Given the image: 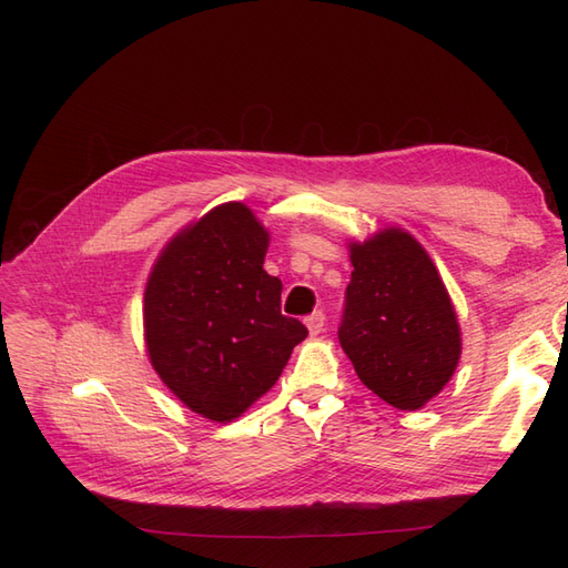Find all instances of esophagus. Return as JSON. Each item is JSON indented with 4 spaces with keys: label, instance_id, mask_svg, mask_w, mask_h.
Masks as SVG:
<instances>
[{
    "label": "esophagus",
    "instance_id": "34e87169",
    "mask_svg": "<svg viewBox=\"0 0 568 568\" xmlns=\"http://www.w3.org/2000/svg\"><path fill=\"white\" fill-rule=\"evenodd\" d=\"M305 324H307V332H311L313 336H317L322 329H324V313H313L305 317Z\"/></svg>",
    "mask_w": 568,
    "mask_h": 568
}]
</instances>
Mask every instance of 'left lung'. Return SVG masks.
Here are the masks:
<instances>
[{"label":"left lung","instance_id":"1","mask_svg":"<svg viewBox=\"0 0 568 568\" xmlns=\"http://www.w3.org/2000/svg\"><path fill=\"white\" fill-rule=\"evenodd\" d=\"M351 263L341 348L382 400L419 409L450 382L462 353L448 291L432 257L400 230L353 244Z\"/></svg>","mask_w":568,"mask_h":568}]
</instances>
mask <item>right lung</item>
<instances>
[{
  "label": "right lung",
  "instance_id": "obj_1",
  "mask_svg": "<svg viewBox=\"0 0 568 568\" xmlns=\"http://www.w3.org/2000/svg\"><path fill=\"white\" fill-rule=\"evenodd\" d=\"M267 232L244 203L217 205L161 253L144 294L153 369L178 398L232 422L280 379L305 324L282 315L263 270Z\"/></svg>",
  "mask_w": 568,
  "mask_h": 568
}]
</instances>
